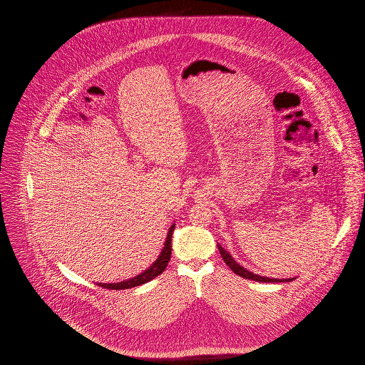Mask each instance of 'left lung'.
<instances>
[{"mask_svg": "<svg viewBox=\"0 0 365 365\" xmlns=\"http://www.w3.org/2000/svg\"><path fill=\"white\" fill-rule=\"evenodd\" d=\"M217 247H219V252H220V255H222L223 260H225L227 265L232 269V272H234V274H237V275H240V277H242V278L256 280V282H265V283H267V282H268V283H271V282L274 283V282H290V280H293V279L265 278V277L256 275V274H253V272L247 271L246 268H243L242 265H240L237 261L234 260V259L231 257V255H230V253H227L226 250H225V247H222V245H219V243H217Z\"/></svg>", "mask_w": 365, "mask_h": 365, "instance_id": "obj_1", "label": "left lung"}]
</instances>
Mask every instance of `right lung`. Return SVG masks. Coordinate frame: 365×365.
<instances>
[{"label":"right lung","mask_w":365,"mask_h":365,"mask_svg":"<svg viewBox=\"0 0 365 365\" xmlns=\"http://www.w3.org/2000/svg\"><path fill=\"white\" fill-rule=\"evenodd\" d=\"M174 230L175 225H173L168 230L167 240L164 242V247H163L158 259L146 271H143L142 274H139L134 278L127 279V280L119 282V283H97V284L104 287V289H110V290H124V289H131V287H135V286H140L146 282H150L152 279L157 278L160 274L164 272V269L168 265V261L171 259V250H173L171 240H173Z\"/></svg>","instance_id":"1"}]
</instances>
